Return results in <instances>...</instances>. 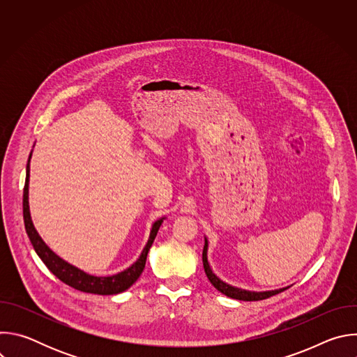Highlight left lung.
Segmentation results:
<instances>
[{
  "label": "left lung",
  "instance_id": "8db88e82",
  "mask_svg": "<svg viewBox=\"0 0 357 357\" xmlns=\"http://www.w3.org/2000/svg\"><path fill=\"white\" fill-rule=\"evenodd\" d=\"M208 250H209V241L208 238L205 237V247H203V254H202V260H203V268H205V273L209 278V281L212 282V285L220 291L222 294H225L226 296L229 298H233V299H240V301H261V299H266V298H270L273 295H277L282 291H285L287 288L289 287H285V288H280V289H273V291H247V289H241V288H237V287H233L225 281H222L215 273L213 270L211 268V264H209V260H208Z\"/></svg>",
  "mask_w": 357,
  "mask_h": 357
}]
</instances>
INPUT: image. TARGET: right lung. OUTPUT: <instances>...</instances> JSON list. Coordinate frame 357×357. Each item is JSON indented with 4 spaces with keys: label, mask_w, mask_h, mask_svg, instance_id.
<instances>
[{
    "label": "right lung",
    "mask_w": 357,
    "mask_h": 357,
    "mask_svg": "<svg viewBox=\"0 0 357 357\" xmlns=\"http://www.w3.org/2000/svg\"><path fill=\"white\" fill-rule=\"evenodd\" d=\"M32 157V152L29 154L28 158V164H26V178H25V186H24V199H22V208H24V223H25V230L26 234L36 251V254L39 256V259L43 261V264L49 268V271L52 273L54 275H56L62 282L68 284L69 287L79 289L82 292H89V294H98V295H114V294H120L126 289H128L141 275V273L144 271L145 267V261H146V256L148 251L154 243L157 233L162 225V222L165 220V218H161L158 220L154 222L151 227V233H149V238L144 247V250L141 251L138 260L130 266L128 268H126L124 271L114 274V275H109V277H96V275H90L84 271H82L80 268L69 264L68 261H65L63 259H61L56 252H54L50 250L46 243L42 240V237L38 234L32 219H31V213H29V202H28V189H29V161Z\"/></svg>",
    "instance_id": "right-lung-1"
}]
</instances>
